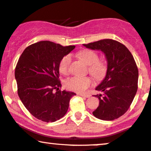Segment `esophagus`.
I'll list each match as a JSON object with an SVG mask.
<instances>
[{"label":"esophagus","instance_id":"1","mask_svg":"<svg viewBox=\"0 0 151 151\" xmlns=\"http://www.w3.org/2000/svg\"><path fill=\"white\" fill-rule=\"evenodd\" d=\"M78 95H79L81 96H83V97H86V98H88L90 96L89 94H78Z\"/></svg>","mask_w":151,"mask_h":151}]
</instances>
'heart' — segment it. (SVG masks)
I'll return each mask as SVG.
<instances>
[{
    "label": "heart",
    "mask_w": 151,
    "mask_h": 151,
    "mask_svg": "<svg viewBox=\"0 0 151 151\" xmlns=\"http://www.w3.org/2000/svg\"><path fill=\"white\" fill-rule=\"evenodd\" d=\"M79 56L89 66L88 71L92 76L98 80L104 78L107 72V65L104 61H99V57L96 52L90 50H84L79 52ZM71 62V55L68 54L64 56L60 61L59 65L60 73L64 75L68 74ZM92 84L93 80L91 77H73L66 80L64 83L67 89L77 92H85Z\"/></svg>",
    "instance_id": "obj_1"
}]
</instances>
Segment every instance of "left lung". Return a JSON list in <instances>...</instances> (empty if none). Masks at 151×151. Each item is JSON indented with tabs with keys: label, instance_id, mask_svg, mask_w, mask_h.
I'll use <instances>...</instances> for the list:
<instances>
[{
	"label": "left lung",
	"instance_id": "left-lung-1",
	"mask_svg": "<svg viewBox=\"0 0 151 151\" xmlns=\"http://www.w3.org/2000/svg\"><path fill=\"white\" fill-rule=\"evenodd\" d=\"M83 46L101 51L107 61L106 77L95 88L103 94L95 95L99 105L92 114L105 121L117 119L127 111L137 90L139 72L134 58L125 45L114 40H100Z\"/></svg>",
	"mask_w": 151,
	"mask_h": 151
}]
</instances>
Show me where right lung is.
Listing matches in <instances>:
<instances>
[{"label":"right lung","mask_w":151,"mask_h":151,"mask_svg":"<svg viewBox=\"0 0 151 151\" xmlns=\"http://www.w3.org/2000/svg\"><path fill=\"white\" fill-rule=\"evenodd\" d=\"M74 47L39 41L26 47L20 57L15 69L18 94L27 110L38 119L54 122L67 112L70 100L76 94L59 90V65Z\"/></svg>","instance_id":"right-lung-1"}]
</instances>
